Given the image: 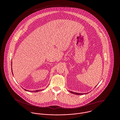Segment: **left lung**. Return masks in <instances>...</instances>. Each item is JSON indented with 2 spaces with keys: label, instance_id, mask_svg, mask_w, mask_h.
I'll return each mask as SVG.
<instances>
[{
  "label": "left lung",
  "instance_id": "left-lung-1",
  "mask_svg": "<svg viewBox=\"0 0 120 120\" xmlns=\"http://www.w3.org/2000/svg\"><path fill=\"white\" fill-rule=\"evenodd\" d=\"M70 91V93H72V94H77V95H80V94H79V93H74L73 92L70 91Z\"/></svg>",
  "mask_w": 120,
  "mask_h": 120
}]
</instances>
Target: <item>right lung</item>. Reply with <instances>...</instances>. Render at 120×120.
Here are the masks:
<instances>
[{
    "label": "right lung",
    "mask_w": 120,
    "mask_h": 120,
    "mask_svg": "<svg viewBox=\"0 0 120 120\" xmlns=\"http://www.w3.org/2000/svg\"><path fill=\"white\" fill-rule=\"evenodd\" d=\"M12 62V61H11ZM11 71H12V70H11ZM24 90H26V91H29V90H25V89H24ZM42 90H35V91H30V92H37L40 91H42Z\"/></svg>",
    "instance_id": "obj_1"
}]
</instances>
